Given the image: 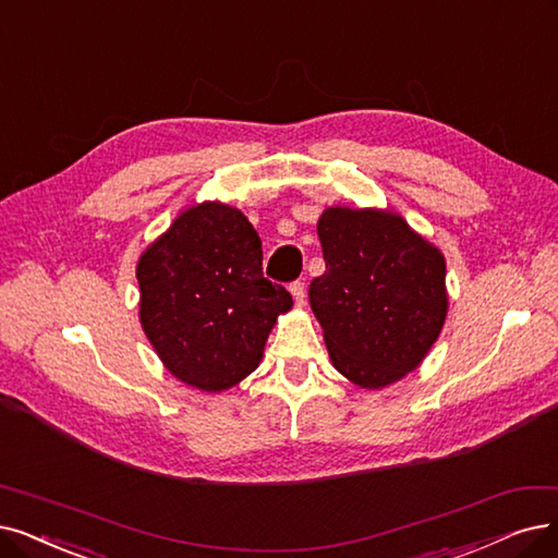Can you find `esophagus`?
<instances>
[{
  "mask_svg": "<svg viewBox=\"0 0 558 558\" xmlns=\"http://www.w3.org/2000/svg\"><path fill=\"white\" fill-rule=\"evenodd\" d=\"M291 295H293V300H295V306H304L306 293H304V283H302V281H293V283H291Z\"/></svg>",
  "mask_w": 558,
  "mask_h": 558,
  "instance_id": "esophagus-1",
  "label": "esophagus"
}]
</instances>
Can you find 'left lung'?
Returning a JSON list of instances; mask_svg holds the SVG:
<instances>
[{
	"instance_id": "obj_1",
	"label": "left lung",
	"mask_w": 558,
	"mask_h": 558,
	"mask_svg": "<svg viewBox=\"0 0 558 558\" xmlns=\"http://www.w3.org/2000/svg\"><path fill=\"white\" fill-rule=\"evenodd\" d=\"M325 275L308 286L329 360L362 389L412 373L447 320V260L393 210L325 208Z\"/></svg>"
}]
</instances>
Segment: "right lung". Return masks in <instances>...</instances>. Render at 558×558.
Wrapping results in <instances>:
<instances>
[{
  "mask_svg": "<svg viewBox=\"0 0 558 558\" xmlns=\"http://www.w3.org/2000/svg\"><path fill=\"white\" fill-rule=\"evenodd\" d=\"M260 265L250 219L221 202L181 210L142 252L140 323L175 380L217 393L258 368L277 318L293 308Z\"/></svg>",
  "mask_w": 558,
  "mask_h": 558,
  "instance_id": "1",
  "label": "right lung"
}]
</instances>
